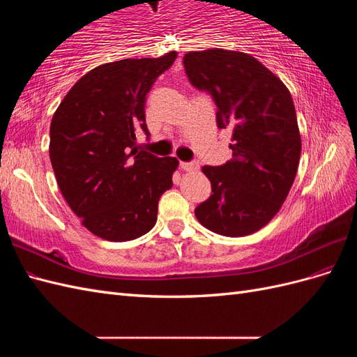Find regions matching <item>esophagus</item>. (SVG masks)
Returning a JSON list of instances; mask_svg holds the SVG:
<instances>
[{"mask_svg":"<svg viewBox=\"0 0 357 357\" xmlns=\"http://www.w3.org/2000/svg\"><path fill=\"white\" fill-rule=\"evenodd\" d=\"M180 168L183 171L190 172V171H197L199 168V165L197 164V162H180Z\"/></svg>","mask_w":357,"mask_h":357,"instance_id":"34e87169","label":"esophagus"}]
</instances>
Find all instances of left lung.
I'll return each instance as SVG.
<instances>
[{"instance_id":"8db88e82","label":"left lung","mask_w":357,"mask_h":357,"mask_svg":"<svg viewBox=\"0 0 357 357\" xmlns=\"http://www.w3.org/2000/svg\"><path fill=\"white\" fill-rule=\"evenodd\" d=\"M183 63L190 83L213 95L218 126L232 129V159L202 167L213 193L195 215L214 234L250 235L273 220L296 177L301 134L294 100L273 71L244 52H189Z\"/></svg>"}]
</instances>
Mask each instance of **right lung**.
Instances as JSON below:
<instances>
[{"instance_id": "add662e5", "label": "right lung", "mask_w": 357, "mask_h": 357, "mask_svg": "<svg viewBox=\"0 0 357 357\" xmlns=\"http://www.w3.org/2000/svg\"><path fill=\"white\" fill-rule=\"evenodd\" d=\"M176 58L168 52L102 63L79 79L52 117L49 155L62 197L102 240L147 234L160 195L172 188L178 160L138 150L135 134L149 135L146 95Z\"/></svg>"}]
</instances>
